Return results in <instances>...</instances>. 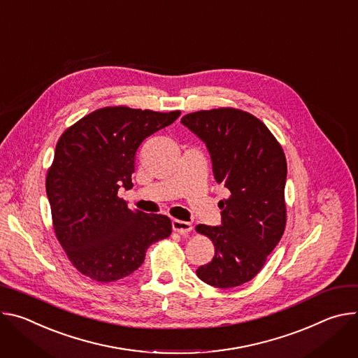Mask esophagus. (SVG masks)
I'll list each match as a JSON object with an SVG mask.
<instances>
[{
    "label": "esophagus",
    "instance_id": "1",
    "mask_svg": "<svg viewBox=\"0 0 358 358\" xmlns=\"http://www.w3.org/2000/svg\"><path fill=\"white\" fill-rule=\"evenodd\" d=\"M172 227H173L175 231H178V233H180V234H187V233L192 231V229H193V226H192L189 222L178 220V219L172 220Z\"/></svg>",
    "mask_w": 358,
    "mask_h": 358
}]
</instances>
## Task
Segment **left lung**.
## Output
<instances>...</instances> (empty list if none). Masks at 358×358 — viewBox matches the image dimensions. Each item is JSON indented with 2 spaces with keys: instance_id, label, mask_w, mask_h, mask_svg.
<instances>
[{
  "instance_id": "8db88e82",
  "label": "left lung",
  "mask_w": 358,
  "mask_h": 358,
  "mask_svg": "<svg viewBox=\"0 0 358 358\" xmlns=\"http://www.w3.org/2000/svg\"><path fill=\"white\" fill-rule=\"evenodd\" d=\"M208 146L213 175L229 190L219 202L222 224H197L215 245V257L196 270L205 283L230 289L250 282L286 227L287 162L268 128L249 112L217 108L180 121Z\"/></svg>"
}]
</instances>
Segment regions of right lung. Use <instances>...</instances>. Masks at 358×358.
Masks as SVG:
<instances>
[{
	"instance_id": "add662e5",
	"label": "right lung",
	"mask_w": 358,
	"mask_h": 358,
	"mask_svg": "<svg viewBox=\"0 0 358 358\" xmlns=\"http://www.w3.org/2000/svg\"><path fill=\"white\" fill-rule=\"evenodd\" d=\"M106 106L91 112L59 138L47 173L54 231L73 267L98 283L132 274L148 248L166 239L172 222L128 208L117 189H131L139 145L179 117Z\"/></svg>"
}]
</instances>
